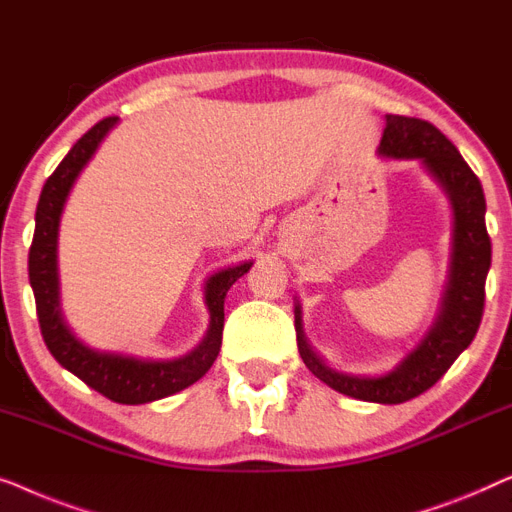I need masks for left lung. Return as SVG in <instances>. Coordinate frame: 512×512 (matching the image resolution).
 <instances>
[{
    "instance_id": "8db88e82",
    "label": "left lung",
    "mask_w": 512,
    "mask_h": 512,
    "mask_svg": "<svg viewBox=\"0 0 512 512\" xmlns=\"http://www.w3.org/2000/svg\"><path fill=\"white\" fill-rule=\"evenodd\" d=\"M378 153L422 160L429 174L448 192L455 208V253L441 313L424 341L397 369L378 378L348 376L322 364L301 331L299 306L294 311L297 345L308 371L331 390L373 403H403L434 387L452 362L471 345L485 311V280L492 264V241L485 225V194L478 176L441 129L420 118L385 115V132Z\"/></svg>"
}]
</instances>
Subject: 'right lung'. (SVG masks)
<instances>
[{"label":"right lung","mask_w":512,"mask_h":512,"mask_svg":"<svg viewBox=\"0 0 512 512\" xmlns=\"http://www.w3.org/2000/svg\"><path fill=\"white\" fill-rule=\"evenodd\" d=\"M118 122L115 115L99 120L95 127L88 129L81 139L74 143L67 157L57 164V169L48 176L43 185L37 204V227L30 246V285L37 299V315L41 336L46 341L50 355L60 362L64 369L74 373L90 385L92 390L104 394L115 403H148L169 397L190 387L211 369L222 345V325H225V297L236 280L248 273L253 262L229 266L208 278L206 283V304L211 311V327L204 341L194 348L190 355L167 359V362H153V359H136L125 355H111V352H97L85 348L76 341L69 327L64 325L60 311V292H57V225L64 199L74 185L76 176L95 155V150L109 129Z\"/></svg>","instance_id":"add662e5"}]
</instances>
